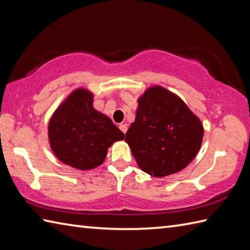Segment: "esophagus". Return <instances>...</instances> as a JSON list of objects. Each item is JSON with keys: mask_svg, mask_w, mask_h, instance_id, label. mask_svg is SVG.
<instances>
[{"mask_svg": "<svg viewBox=\"0 0 250 250\" xmlns=\"http://www.w3.org/2000/svg\"><path fill=\"white\" fill-rule=\"evenodd\" d=\"M119 129L122 131V133H126V131H128V125L122 124L119 125Z\"/></svg>", "mask_w": 250, "mask_h": 250, "instance_id": "34e87169", "label": "esophagus"}]
</instances>
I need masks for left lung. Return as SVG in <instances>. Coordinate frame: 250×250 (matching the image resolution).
I'll use <instances>...</instances> for the list:
<instances>
[{
  "label": "left lung",
  "mask_w": 250,
  "mask_h": 250,
  "mask_svg": "<svg viewBox=\"0 0 250 250\" xmlns=\"http://www.w3.org/2000/svg\"><path fill=\"white\" fill-rule=\"evenodd\" d=\"M134 122L125 133L137 166L155 177L182 171L202 145L204 128L177 94L151 86L137 100Z\"/></svg>",
  "instance_id": "left-lung-1"
}]
</instances>
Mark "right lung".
Segmentation results:
<instances>
[{"instance_id":"obj_1","label":"right lung","mask_w":250,"mask_h":250,"mask_svg":"<svg viewBox=\"0 0 250 250\" xmlns=\"http://www.w3.org/2000/svg\"><path fill=\"white\" fill-rule=\"evenodd\" d=\"M93 93L86 88L72 91L48 122V140L59 160L79 171L101 166L115 142L125 134L109 117L93 107Z\"/></svg>"}]
</instances>
